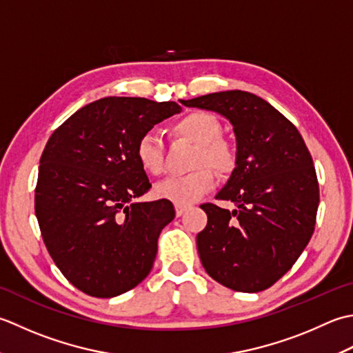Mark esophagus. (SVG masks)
<instances>
[{"label":"esophagus","instance_id":"esophagus-1","mask_svg":"<svg viewBox=\"0 0 353 353\" xmlns=\"http://www.w3.org/2000/svg\"><path fill=\"white\" fill-rule=\"evenodd\" d=\"M187 205H175V213H176V216H183L184 214V212L187 210Z\"/></svg>","mask_w":353,"mask_h":353}]
</instances>
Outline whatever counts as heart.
<instances>
[{
    "instance_id": "heart-1",
    "label": "heart",
    "mask_w": 353,
    "mask_h": 353,
    "mask_svg": "<svg viewBox=\"0 0 353 353\" xmlns=\"http://www.w3.org/2000/svg\"><path fill=\"white\" fill-rule=\"evenodd\" d=\"M172 131L196 143L195 169L185 175H175L157 185V195L176 205L196 203L216 183V172L232 174L237 164V152L232 141L222 134V123L208 111H192L172 125ZM135 158L141 169L150 175H161L166 170L163 141L152 132H145L135 143Z\"/></svg>"
}]
</instances>
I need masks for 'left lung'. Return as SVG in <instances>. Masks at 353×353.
Wrapping results in <instances>:
<instances>
[{
  "instance_id": "left-lung-1",
  "label": "left lung",
  "mask_w": 353,
  "mask_h": 353,
  "mask_svg": "<svg viewBox=\"0 0 353 353\" xmlns=\"http://www.w3.org/2000/svg\"><path fill=\"white\" fill-rule=\"evenodd\" d=\"M232 121L237 164L216 199L205 203L196 236L207 274L230 290L259 292L292 268L314 233L320 190L312 157L297 128L267 100L232 90L184 100Z\"/></svg>"
}]
</instances>
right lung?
Segmentation results:
<instances>
[{
    "instance_id": "add662e5",
    "label": "right lung",
    "mask_w": 353,
    "mask_h": 353,
    "mask_svg": "<svg viewBox=\"0 0 353 353\" xmlns=\"http://www.w3.org/2000/svg\"><path fill=\"white\" fill-rule=\"evenodd\" d=\"M179 111L175 102L105 97L76 111L47 141L34 213L56 267L91 297L120 296L154 267L158 236L175 208L168 199L132 203L150 189L135 143Z\"/></svg>"
}]
</instances>
